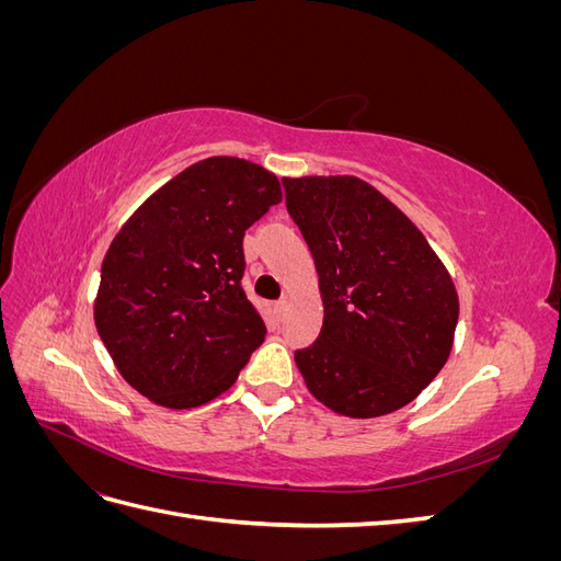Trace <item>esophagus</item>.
<instances>
[{"mask_svg": "<svg viewBox=\"0 0 561 561\" xmlns=\"http://www.w3.org/2000/svg\"><path fill=\"white\" fill-rule=\"evenodd\" d=\"M287 304H290V297H280V299L274 304V311H276L278 316H283L285 309H287Z\"/></svg>", "mask_w": 561, "mask_h": 561, "instance_id": "34e87169", "label": "esophagus"}]
</instances>
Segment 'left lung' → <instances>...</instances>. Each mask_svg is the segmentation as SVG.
I'll list each match as a JSON object with an SVG mask.
<instances>
[{"mask_svg": "<svg viewBox=\"0 0 561 561\" xmlns=\"http://www.w3.org/2000/svg\"><path fill=\"white\" fill-rule=\"evenodd\" d=\"M283 186L325 311L316 342L295 353L307 388L351 419L400 410L454 346L458 295L447 266L412 219L360 178H283Z\"/></svg>", "mask_w": 561, "mask_h": 561, "instance_id": "1", "label": "left lung"}]
</instances>
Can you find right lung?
<instances>
[{
    "label": "right lung",
    "mask_w": 561,
    "mask_h": 561,
    "mask_svg": "<svg viewBox=\"0 0 561 561\" xmlns=\"http://www.w3.org/2000/svg\"><path fill=\"white\" fill-rule=\"evenodd\" d=\"M280 198L266 168L210 157L165 182L118 229L93 318L118 375L140 396L192 410L239 379L266 334L241 287L243 236Z\"/></svg>",
    "instance_id": "1"
}]
</instances>
